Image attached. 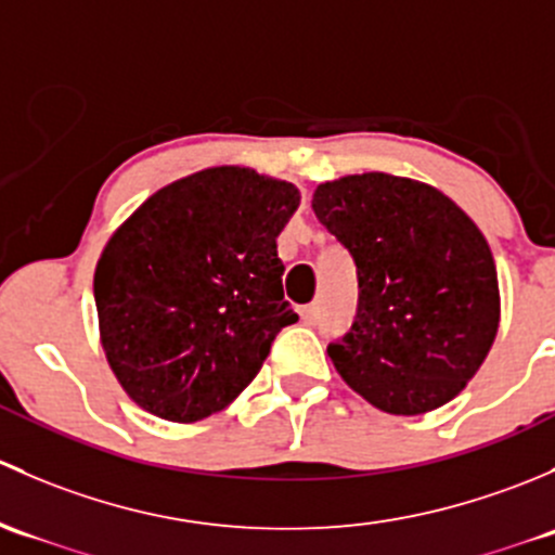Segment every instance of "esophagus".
Listing matches in <instances>:
<instances>
[{"instance_id": "1", "label": "esophagus", "mask_w": 555, "mask_h": 555, "mask_svg": "<svg viewBox=\"0 0 555 555\" xmlns=\"http://www.w3.org/2000/svg\"><path fill=\"white\" fill-rule=\"evenodd\" d=\"M300 319H304V324H317L319 322V306L317 304L304 306V309H300Z\"/></svg>"}]
</instances>
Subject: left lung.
I'll use <instances>...</instances> for the list:
<instances>
[{
    "instance_id": "obj_1",
    "label": "left lung",
    "mask_w": 555,
    "mask_h": 555,
    "mask_svg": "<svg viewBox=\"0 0 555 555\" xmlns=\"http://www.w3.org/2000/svg\"><path fill=\"white\" fill-rule=\"evenodd\" d=\"M311 206L360 279L351 333L327 349L335 371L384 413L446 405L500 330V282L480 228L433 184L384 171L322 182Z\"/></svg>"
}]
</instances>
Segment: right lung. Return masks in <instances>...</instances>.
Instances as JSON below:
<instances>
[{
    "instance_id": "obj_1",
    "label": "right lung",
    "mask_w": 555,
    "mask_h": 555,
    "mask_svg": "<svg viewBox=\"0 0 555 555\" xmlns=\"http://www.w3.org/2000/svg\"><path fill=\"white\" fill-rule=\"evenodd\" d=\"M298 206L293 182L211 166L115 228L93 273L99 340L139 408L190 424L251 384L279 330L298 322L276 251Z\"/></svg>"
}]
</instances>
